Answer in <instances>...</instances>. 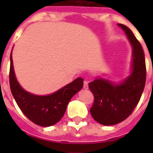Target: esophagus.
Here are the masks:
<instances>
[{
  "label": "esophagus",
  "instance_id": "34e87169",
  "mask_svg": "<svg viewBox=\"0 0 153 153\" xmlns=\"http://www.w3.org/2000/svg\"><path fill=\"white\" fill-rule=\"evenodd\" d=\"M83 88L84 89H88V81H83Z\"/></svg>",
  "mask_w": 153,
  "mask_h": 153
}]
</instances>
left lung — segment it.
Here are the masks:
<instances>
[{
  "label": "left lung",
  "instance_id": "left-lung-1",
  "mask_svg": "<svg viewBox=\"0 0 153 153\" xmlns=\"http://www.w3.org/2000/svg\"><path fill=\"white\" fill-rule=\"evenodd\" d=\"M132 46L130 74L120 83L102 77H97L88 83L94 96V102L90 109L93 118L103 125H114L128 118L140 100L146 82V65L143 50L133 32L121 24Z\"/></svg>",
  "mask_w": 153,
  "mask_h": 153
}]
</instances>
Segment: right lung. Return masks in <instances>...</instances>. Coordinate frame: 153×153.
<instances>
[{
	"label": "right lung",
	"mask_w": 153,
	"mask_h": 153,
	"mask_svg": "<svg viewBox=\"0 0 153 153\" xmlns=\"http://www.w3.org/2000/svg\"><path fill=\"white\" fill-rule=\"evenodd\" d=\"M10 86L12 95L22 112L36 125L48 127L56 124L63 117L70 99L82 89L83 79L77 78L73 82L49 95L39 96L28 93L20 86L16 79L11 51Z\"/></svg>",
	"instance_id": "1"
}]
</instances>
